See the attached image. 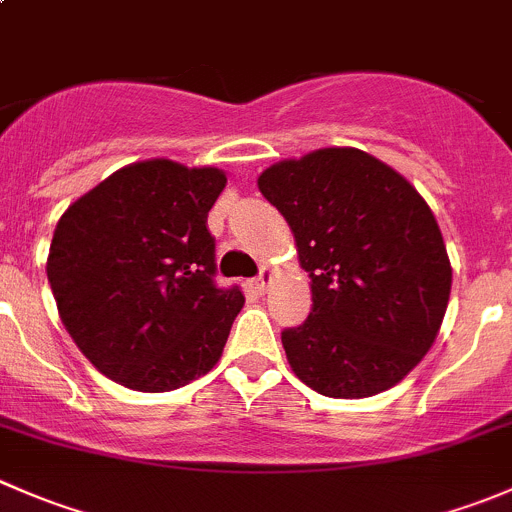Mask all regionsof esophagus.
<instances>
[{"mask_svg": "<svg viewBox=\"0 0 512 512\" xmlns=\"http://www.w3.org/2000/svg\"><path fill=\"white\" fill-rule=\"evenodd\" d=\"M270 280H272V275H270V270H262L260 272V275H257L255 277V289H257V292H265V289H267V285H270Z\"/></svg>", "mask_w": 512, "mask_h": 512, "instance_id": "esophagus-1", "label": "esophagus"}]
</instances>
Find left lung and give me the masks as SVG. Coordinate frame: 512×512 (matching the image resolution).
<instances>
[{"instance_id": "obj_1", "label": "left lung", "mask_w": 512, "mask_h": 512, "mask_svg": "<svg viewBox=\"0 0 512 512\" xmlns=\"http://www.w3.org/2000/svg\"><path fill=\"white\" fill-rule=\"evenodd\" d=\"M260 193L287 220L312 280V312L282 332L294 374L329 399L399 384L431 349L451 262L426 200L359 148L270 165Z\"/></svg>"}]
</instances>
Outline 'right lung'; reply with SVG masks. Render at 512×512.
Returning <instances> with one entry per match:
<instances>
[{
  "label": "right lung",
  "instance_id": "right-lung-1",
  "mask_svg": "<svg viewBox=\"0 0 512 512\" xmlns=\"http://www.w3.org/2000/svg\"><path fill=\"white\" fill-rule=\"evenodd\" d=\"M218 168L141 160L108 175L61 215L46 277L66 332L108 379L173 391L218 364L240 287L215 285L208 213Z\"/></svg>",
  "mask_w": 512,
  "mask_h": 512
}]
</instances>
